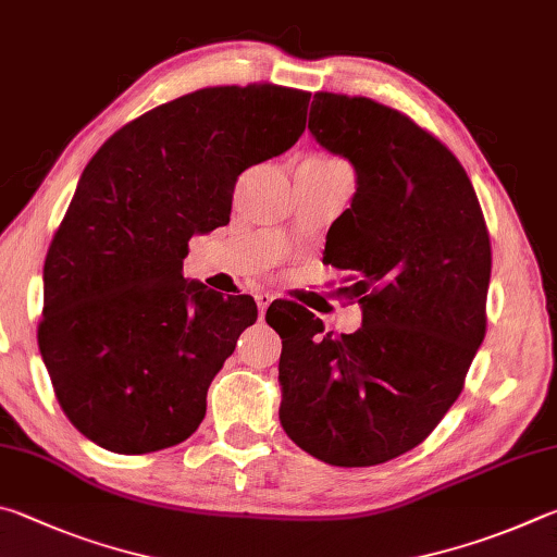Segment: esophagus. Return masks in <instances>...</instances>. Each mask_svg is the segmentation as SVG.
Listing matches in <instances>:
<instances>
[{"label":"esophagus","instance_id":"obj_1","mask_svg":"<svg viewBox=\"0 0 557 557\" xmlns=\"http://www.w3.org/2000/svg\"><path fill=\"white\" fill-rule=\"evenodd\" d=\"M273 304V296L271 294H257V306H259V313L263 315L267 313V308Z\"/></svg>","mask_w":557,"mask_h":557}]
</instances>
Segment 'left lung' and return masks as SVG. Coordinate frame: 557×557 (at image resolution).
<instances>
[{"mask_svg":"<svg viewBox=\"0 0 557 557\" xmlns=\"http://www.w3.org/2000/svg\"><path fill=\"white\" fill-rule=\"evenodd\" d=\"M308 129L355 169L323 261L357 273L362 327L267 310L284 339L278 421L318 460L372 467L421 445L460 396L486 330L490 232L460 161L406 114L318 92Z\"/></svg>","mask_w":557,"mask_h":557,"instance_id":"left-lung-1","label":"left lung"}]
</instances>
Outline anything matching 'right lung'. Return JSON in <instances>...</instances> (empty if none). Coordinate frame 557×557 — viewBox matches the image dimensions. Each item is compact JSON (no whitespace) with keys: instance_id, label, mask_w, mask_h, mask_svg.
<instances>
[{"instance_id":"add662e5","label":"right lung","mask_w":557,"mask_h":557,"mask_svg":"<svg viewBox=\"0 0 557 557\" xmlns=\"http://www.w3.org/2000/svg\"><path fill=\"white\" fill-rule=\"evenodd\" d=\"M308 102L205 87L124 124L85 165L46 253L38 349L87 441L144 455L198 431L257 304L183 278L188 242L230 222L237 175L298 141Z\"/></svg>"}]
</instances>
